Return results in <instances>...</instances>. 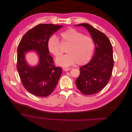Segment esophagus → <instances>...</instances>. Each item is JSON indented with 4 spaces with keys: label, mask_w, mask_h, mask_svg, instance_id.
<instances>
[{
    "label": "esophagus",
    "mask_w": 132,
    "mask_h": 132,
    "mask_svg": "<svg viewBox=\"0 0 132 132\" xmlns=\"http://www.w3.org/2000/svg\"><path fill=\"white\" fill-rule=\"evenodd\" d=\"M63 70L65 71H69L70 70V68H63Z\"/></svg>",
    "instance_id": "esophagus-1"
}]
</instances>
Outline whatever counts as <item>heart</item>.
Here are the masks:
<instances>
[{
	"mask_svg": "<svg viewBox=\"0 0 132 132\" xmlns=\"http://www.w3.org/2000/svg\"><path fill=\"white\" fill-rule=\"evenodd\" d=\"M61 42L55 36L50 37L47 41L49 51L56 57L61 55V43L68 45L66 52L56 60L58 65L68 67L76 63L82 65L91 58L95 48L93 39L74 28H69L60 33Z\"/></svg>",
	"mask_w": 132,
	"mask_h": 132,
	"instance_id": "obj_1",
	"label": "heart"
}]
</instances>
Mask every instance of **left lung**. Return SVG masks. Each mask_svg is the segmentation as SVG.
Masks as SVG:
<instances>
[{
  "mask_svg": "<svg viewBox=\"0 0 132 132\" xmlns=\"http://www.w3.org/2000/svg\"><path fill=\"white\" fill-rule=\"evenodd\" d=\"M75 25L85 27L95 44L94 56L90 62L80 68L75 84L83 94H95L106 86L111 78L114 65L112 46L106 35L90 25L81 23Z\"/></svg>",
  "mask_w": 132,
  "mask_h": 132,
  "instance_id": "obj_1",
  "label": "left lung"
}]
</instances>
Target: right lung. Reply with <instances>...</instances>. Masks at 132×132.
<instances>
[{"instance_id": "obj_1", "label": "right lung", "mask_w": 132, "mask_h": 132, "mask_svg": "<svg viewBox=\"0 0 132 132\" xmlns=\"http://www.w3.org/2000/svg\"><path fill=\"white\" fill-rule=\"evenodd\" d=\"M63 25L40 24L26 32L21 38L18 47L16 68L24 88L32 94L45 97L55 89L62 70L54 64L49 54L47 41L51 35ZM36 51L40 58L39 64L29 66L24 60V52Z\"/></svg>"}]
</instances>
